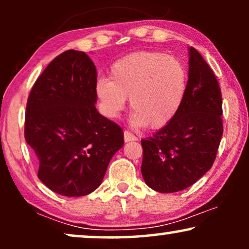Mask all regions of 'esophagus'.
Wrapping results in <instances>:
<instances>
[{
	"label": "esophagus",
	"mask_w": 249,
	"mask_h": 249,
	"mask_svg": "<svg viewBox=\"0 0 249 249\" xmlns=\"http://www.w3.org/2000/svg\"><path fill=\"white\" fill-rule=\"evenodd\" d=\"M124 142H136L137 141V137H136L135 135H132L131 132L129 131H124Z\"/></svg>",
	"instance_id": "34e87169"
}]
</instances>
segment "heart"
<instances>
[{"label": "heart", "instance_id": "1", "mask_svg": "<svg viewBox=\"0 0 249 249\" xmlns=\"http://www.w3.org/2000/svg\"><path fill=\"white\" fill-rule=\"evenodd\" d=\"M188 72L181 61L161 52L128 54L110 67V79L94 85L98 110L117 119L130 101L131 122L159 129L170 124L182 107Z\"/></svg>", "mask_w": 249, "mask_h": 249}]
</instances>
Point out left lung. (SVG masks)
<instances>
[{
	"instance_id": "1",
	"label": "left lung",
	"mask_w": 249,
	"mask_h": 249,
	"mask_svg": "<svg viewBox=\"0 0 249 249\" xmlns=\"http://www.w3.org/2000/svg\"><path fill=\"white\" fill-rule=\"evenodd\" d=\"M188 85L175 119L142 139V175L159 193L188 188L212 168L221 137L222 96L214 72L194 47L188 49Z\"/></svg>"
}]
</instances>
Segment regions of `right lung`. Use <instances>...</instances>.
<instances>
[{
  "instance_id": "add662e5",
  "label": "right lung",
  "mask_w": 249,
  "mask_h": 249,
  "mask_svg": "<svg viewBox=\"0 0 249 249\" xmlns=\"http://www.w3.org/2000/svg\"><path fill=\"white\" fill-rule=\"evenodd\" d=\"M96 80L86 53L66 51L43 71L27 102L25 138L38 160V178L62 196L98 188L124 144L122 129L95 107Z\"/></svg>"
}]
</instances>
